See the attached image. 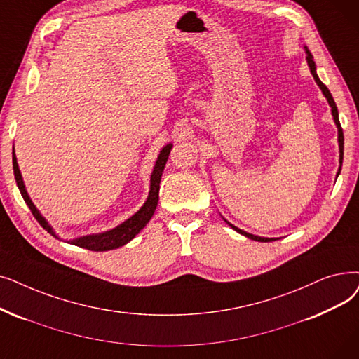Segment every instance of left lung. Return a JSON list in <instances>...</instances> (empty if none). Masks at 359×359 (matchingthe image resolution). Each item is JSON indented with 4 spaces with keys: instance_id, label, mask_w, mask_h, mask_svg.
I'll use <instances>...</instances> for the list:
<instances>
[{
    "instance_id": "obj_1",
    "label": "left lung",
    "mask_w": 359,
    "mask_h": 359,
    "mask_svg": "<svg viewBox=\"0 0 359 359\" xmlns=\"http://www.w3.org/2000/svg\"><path fill=\"white\" fill-rule=\"evenodd\" d=\"M305 54H306V63H308V67H309L311 74H313L314 81H316V83L318 85V88L321 89L323 95L325 97L327 102H329V105L332 107V116H333L334 124H336V128H337V142H339V170H337V175H336V177H337V176L340 175L341 163H344V130H341L340 121H339V111H337L336 102H334V100H333V97H332V93H330L329 88H327V86L320 81V77H318V74H317V67H316V63H314V57H313V54L309 53V50L306 48V46H305ZM223 220H224L233 230H236L238 233H241V235H243V236H246V238H249V239H252V241H257V242H271V241H276V238H262V236L252 235V233H248V231H245V230L236 227L235 224H231L230 222H227L224 217H223Z\"/></svg>"
}]
</instances>
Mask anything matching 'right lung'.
<instances>
[{"label":"right lung","instance_id":"1","mask_svg":"<svg viewBox=\"0 0 359 359\" xmlns=\"http://www.w3.org/2000/svg\"><path fill=\"white\" fill-rule=\"evenodd\" d=\"M173 148V144H167L158 154V158L155 161L154 170L151 173V180H149V194L147 201L144 202V205L139 208L132 217H129L128 220H124L123 223H120L117 227L110 229V230H105L101 233H92V235H85V236H79V238H74L70 241H66L70 245H76V246H81L85 249H89V251H111V249L120 248L123 245H126L128 242H130L139 231H141L148 222L151 220V217L155 212V208H157L158 204V192H160V182H161V176H163V171L165 167V163L168 160V155L170 151ZM13 170H14V179L15 183H18V188L25 199V202L27 204V207L32 211L34 217L38 220V223L48 231L51 235L57 239L58 235L55 233V230L53 229V226L46 222V218L39 212V210L36 208V205L30 199L27 191H26V186L20 173V168L18 164V158H15V154H14V147H13Z\"/></svg>","mask_w":359,"mask_h":359}]
</instances>
